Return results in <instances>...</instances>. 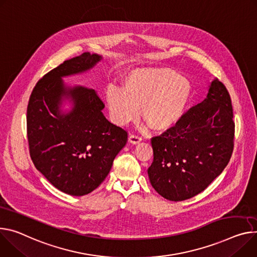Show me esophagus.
I'll return each instance as SVG.
<instances>
[{
  "label": "esophagus",
  "mask_w": 257,
  "mask_h": 257,
  "mask_svg": "<svg viewBox=\"0 0 257 257\" xmlns=\"http://www.w3.org/2000/svg\"><path fill=\"white\" fill-rule=\"evenodd\" d=\"M128 141H129V143L132 144V145H137V144L141 143V142L143 141V139H142L141 136L135 135V134H130V135H129V138H128Z\"/></svg>",
  "instance_id": "esophagus-1"
}]
</instances>
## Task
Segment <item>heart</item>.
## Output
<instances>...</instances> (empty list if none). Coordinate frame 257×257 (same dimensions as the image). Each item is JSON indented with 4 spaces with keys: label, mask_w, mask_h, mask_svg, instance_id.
I'll list each match as a JSON object with an SVG mask.
<instances>
[{
    "label": "heart",
    "mask_w": 257,
    "mask_h": 257,
    "mask_svg": "<svg viewBox=\"0 0 257 257\" xmlns=\"http://www.w3.org/2000/svg\"><path fill=\"white\" fill-rule=\"evenodd\" d=\"M105 100L111 120L126 125L142 116L154 131L164 132L176 126L193 100L191 82L170 67L137 68L123 80V88L110 86Z\"/></svg>",
    "instance_id": "b5f03b06"
}]
</instances>
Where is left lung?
Listing matches in <instances>:
<instances>
[{
    "label": "left lung",
    "instance_id": "left-lung-1",
    "mask_svg": "<svg viewBox=\"0 0 257 257\" xmlns=\"http://www.w3.org/2000/svg\"><path fill=\"white\" fill-rule=\"evenodd\" d=\"M234 136L229 93L216 79L207 97L176 126L152 138L154 161L148 173L153 188L175 202L200 194L227 165Z\"/></svg>",
    "mask_w": 257,
    "mask_h": 257
}]
</instances>
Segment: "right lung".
I'll return each mask as SVG.
<instances>
[{"label":"right lung","instance_id":"obj_1","mask_svg":"<svg viewBox=\"0 0 257 257\" xmlns=\"http://www.w3.org/2000/svg\"><path fill=\"white\" fill-rule=\"evenodd\" d=\"M100 55L85 52L63 61L35 86L28 105L30 155L36 168L55 188L71 196H84L98 188L128 133L106 120L97 93L82 86L66 88L62 77L92 68ZM71 98L73 109L63 114L62 100Z\"/></svg>","mask_w":257,"mask_h":257}]
</instances>
